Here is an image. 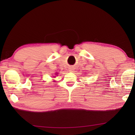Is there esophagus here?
<instances>
[{
	"label": "esophagus",
	"instance_id": "obj_1",
	"mask_svg": "<svg viewBox=\"0 0 135 135\" xmlns=\"http://www.w3.org/2000/svg\"><path fill=\"white\" fill-rule=\"evenodd\" d=\"M70 71H73V70L71 68H70Z\"/></svg>",
	"mask_w": 135,
	"mask_h": 135
}]
</instances>
